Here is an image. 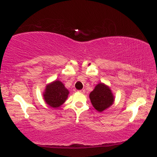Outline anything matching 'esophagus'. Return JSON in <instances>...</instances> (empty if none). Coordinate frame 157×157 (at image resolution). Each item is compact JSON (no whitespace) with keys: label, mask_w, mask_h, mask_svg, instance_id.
Segmentation results:
<instances>
[{"label":"esophagus","mask_w":157,"mask_h":157,"mask_svg":"<svg viewBox=\"0 0 157 157\" xmlns=\"http://www.w3.org/2000/svg\"><path fill=\"white\" fill-rule=\"evenodd\" d=\"M78 93H85V89H82V90H78Z\"/></svg>","instance_id":"34e87169"}]
</instances>
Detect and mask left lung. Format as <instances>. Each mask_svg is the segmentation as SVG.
<instances>
[{
    "instance_id": "8db88e82",
    "label": "left lung",
    "mask_w": 157,
    "mask_h": 157,
    "mask_svg": "<svg viewBox=\"0 0 157 157\" xmlns=\"http://www.w3.org/2000/svg\"><path fill=\"white\" fill-rule=\"evenodd\" d=\"M89 98L94 108L100 113L109 108L114 102V97L111 89L102 82L96 85L90 93Z\"/></svg>"
}]
</instances>
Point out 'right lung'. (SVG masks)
<instances>
[{
	"mask_svg": "<svg viewBox=\"0 0 157 157\" xmlns=\"http://www.w3.org/2000/svg\"><path fill=\"white\" fill-rule=\"evenodd\" d=\"M68 94L69 91L64 84L59 80H55L47 84L43 94L44 100L48 105L57 109L66 101Z\"/></svg>",
	"mask_w": 157,
	"mask_h": 157,
	"instance_id": "1",
	"label": "right lung"
}]
</instances>
